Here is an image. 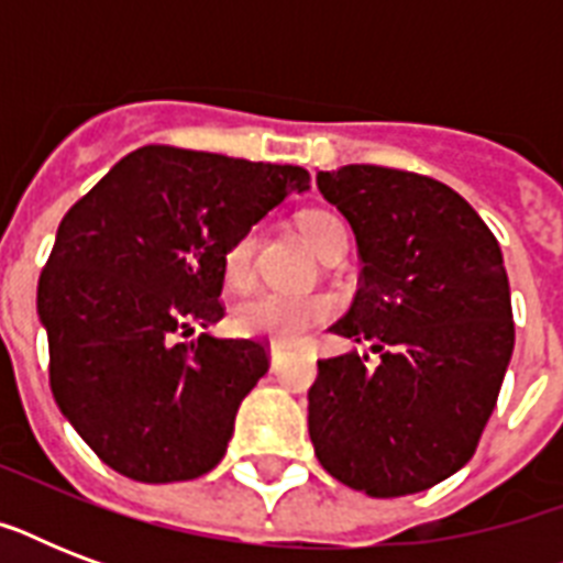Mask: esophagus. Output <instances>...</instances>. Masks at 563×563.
Segmentation results:
<instances>
[{
  "mask_svg": "<svg viewBox=\"0 0 563 563\" xmlns=\"http://www.w3.org/2000/svg\"><path fill=\"white\" fill-rule=\"evenodd\" d=\"M268 356H272V371H277L280 368L283 356H286V347H283V344H272V347H268Z\"/></svg>",
  "mask_w": 563,
  "mask_h": 563,
  "instance_id": "1",
  "label": "esophagus"
}]
</instances>
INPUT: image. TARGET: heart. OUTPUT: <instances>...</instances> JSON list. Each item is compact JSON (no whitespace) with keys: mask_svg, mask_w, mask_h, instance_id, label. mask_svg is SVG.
<instances>
[{"mask_svg":"<svg viewBox=\"0 0 563 563\" xmlns=\"http://www.w3.org/2000/svg\"><path fill=\"white\" fill-rule=\"evenodd\" d=\"M344 224L335 219L333 212L309 210L300 216V233L309 245L316 247V254H321L327 242L342 233ZM254 251H256V233L247 230L242 236L230 242L224 251V277L230 286H245L254 274ZM333 303L324 295H286V291L260 289L254 295H247L245 300H239L233 309V327L242 335L251 339H268L277 344H295L321 324L324 318H330Z\"/></svg>","mask_w":563,"mask_h":563,"instance_id":"b5f03b06","label":"heart"}]
</instances>
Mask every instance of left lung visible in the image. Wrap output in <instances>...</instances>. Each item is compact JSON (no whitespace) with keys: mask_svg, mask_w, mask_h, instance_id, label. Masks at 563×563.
Here are the masks:
<instances>
[{"mask_svg":"<svg viewBox=\"0 0 563 563\" xmlns=\"http://www.w3.org/2000/svg\"><path fill=\"white\" fill-rule=\"evenodd\" d=\"M318 189L351 221L360 291L333 333L379 353L318 362L309 438L368 497L427 490L471 462L515 351L503 251L462 195L415 172L342 166Z\"/></svg>","mask_w":563,"mask_h":563,"instance_id":"1","label":"left lung"}]
</instances>
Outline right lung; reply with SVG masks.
<instances>
[{
    "mask_svg": "<svg viewBox=\"0 0 563 563\" xmlns=\"http://www.w3.org/2000/svg\"><path fill=\"white\" fill-rule=\"evenodd\" d=\"M307 189L300 166L145 145L69 207L37 316L55 402L108 467L161 485L221 462L268 353L256 339L175 335L224 316L230 242Z\"/></svg>",
    "mask_w": 563,
    "mask_h": 563,
    "instance_id": "1",
    "label": "right lung"
}]
</instances>
